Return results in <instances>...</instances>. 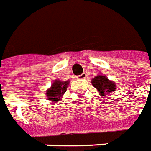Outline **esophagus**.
Listing matches in <instances>:
<instances>
[{
	"instance_id": "1",
	"label": "esophagus",
	"mask_w": 151,
	"mask_h": 151,
	"mask_svg": "<svg viewBox=\"0 0 151 151\" xmlns=\"http://www.w3.org/2000/svg\"><path fill=\"white\" fill-rule=\"evenodd\" d=\"M86 77H87V75H86V73H84V72H83V73H82V74L80 75V76H78V78H79V79H85Z\"/></svg>"
}]
</instances>
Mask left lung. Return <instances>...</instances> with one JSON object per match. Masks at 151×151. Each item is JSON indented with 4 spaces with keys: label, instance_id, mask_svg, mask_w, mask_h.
<instances>
[{
    "label": "left lung",
    "instance_id": "8db88e82",
    "mask_svg": "<svg viewBox=\"0 0 151 151\" xmlns=\"http://www.w3.org/2000/svg\"><path fill=\"white\" fill-rule=\"evenodd\" d=\"M91 83L99 93V95L106 96V94H110L112 91H115L116 84L114 82L109 80L107 77L103 75H98L91 80Z\"/></svg>",
    "mask_w": 151,
    "mask_h": 151
}]
</instances>
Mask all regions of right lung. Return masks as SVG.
Masks as SVG:
<instances>
[{
    "instance_id": "right-lung-1",
    "label": "right lung",
    "mask_w": 151,
    "mask_h": 151,
    "mask_svg": "<svg viewBox=\"0 0 151 151\" xmlns=\"http://www.w3.org/2000/svg\"><path fill=\"white\" fill-rule=\"evenodd\" d=\"M70 80L67 81H61L60 80H55L52 83L51 88L46 91V96L50 101L55 104H58L59 101L62 99L63 94L66 92Z\"/></svg>"
}]
</instances>
